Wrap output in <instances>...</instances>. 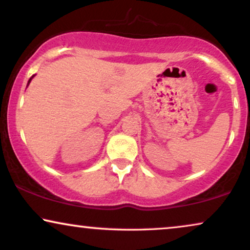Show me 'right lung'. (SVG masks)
Instances as JSON below:
<instances>
[{"label": "right lung", "instance_id": "add662e5", "mask_svg": "<svg viewBox=\"0 0 250 250\" xmlns=\"http://www.w3.org/2000/svg\"><path fill=\"white\" fill-rule=\"evenodd\" d=\"M32 78H33V76H32V77H31V78H30V81H28V83H30V82H31V80H32Z\"/></svg>", "mask_w": 250, "mask_h": 250}]
</instances>
